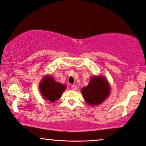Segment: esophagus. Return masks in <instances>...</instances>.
Wrapping results in <instances>:
<instances>
[{
	"instance_id": "1",
	"label": "esophagus",
	"mask_w": 146,
	"mask_h": 146,
	"mask_svg": "<svg viewBox=\"0 0 146 146\" xmlns=\"http://www.w3.org/2000/svg\"><path fill=\"white\" fill-rule=\"evenodd\" d=\"M71 89L73 90H77V86H75V85H73V86H71Z\"/></svg>"
}]
</instances>
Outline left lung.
I'll list each match as a JSON object with an SVG mask.
<instances>
[{
  "mask_svg": "<svg viewBox=\"0 0 146 146\" xmlns=\"http://www.w3.org/2000/svg\"><path fill=\"white\" fill-rule=\"evenodd\" d=\"M110 92L108 83L102 76H94L88 86L82 89V93L86 102L89 105L101 104Z\"/></svg>",
  "mask_w": 146,
  "mask_h": 146,
  "instance_id": "obj_1",
  "label": "left lung"
}]
</instances>
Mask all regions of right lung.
<instances>
[{"label": "right lung", "mask_w": 146, "mask_h": 146, "mask_svg": "<svg viewBox=\"0 0 146 146\" xmlns=\"http://www.w3.org/2000/svg\"><path fill=\"white\" fill-rule=\"evenodd\" d=\"M65 89L64 85L56 82L51 76H46L40 84V90L42 96L51 102L59 99Z\"/></svg>", "instance_id": "right-lung-1"}]
</instances>
